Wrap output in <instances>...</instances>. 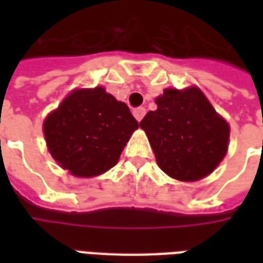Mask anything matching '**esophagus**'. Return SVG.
<instances>
[{
    "instance_id": "obj_1",
    "label": "esophagus",
    "mask_w": 263,
    "mask_h": 263,
    "mask_svg": "<svg viewBox=\"0 0 263 263\" xmlns=\"http://www.w3.org/2000/svg\"><path fill=\"white\" fill-rule=\"evenodd\" d=\"M145 112H146V111H145V108H143V107H138V108H135L134 111H132V114H134V117H135V120H137L138 122L142 120Z\"/></svg>"
}]
</instances>
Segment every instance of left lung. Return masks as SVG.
Masks as SVG:
<instances>
[{"label": "left lung", "mask_w": 263, "mask_h": 263, "mask_svg": "<svg viewBox=\"0 0 263 263\" xmlns=\"http://www.w3.org/2000/svg\"><path fill=\"white\" fill-rule=\"evenodd\" d=\"M158 109L139 122L166 175L194 182L210 175L226 156L230 126L196 87L166 88Z\"/></svg>", "instance_id": "8db88e82"}]
</instances>
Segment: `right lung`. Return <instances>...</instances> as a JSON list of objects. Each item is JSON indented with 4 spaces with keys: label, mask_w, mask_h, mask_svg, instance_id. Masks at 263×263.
I'll return each mask as SVG.
<instances>
[{
    "label": "right lung",
    "mask_w": 263,
    "mask_h": 263,
    "mask_svg": "<svg viewBox=\"0 0 263 263\" xmlns=\"http://www.w3.org/2000/svg\"><path fill=\"white\" fill-rule=\"evenodd\" d=\"M137 128L128 105L103 87L73 91L43 124L53 159L79 177L97 176L115 166Z\"/></svg>",
    "instance_id": "add662e5"
}]
</instances>
